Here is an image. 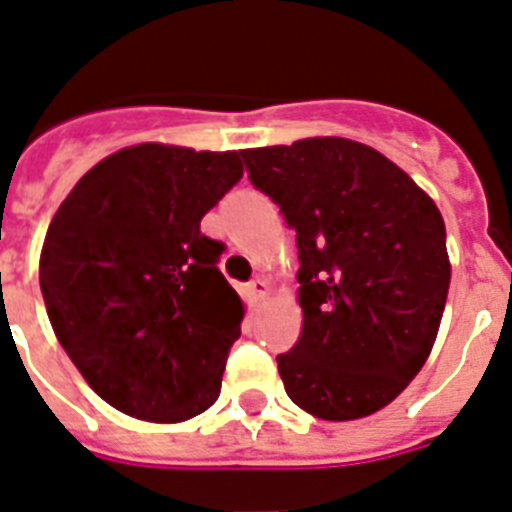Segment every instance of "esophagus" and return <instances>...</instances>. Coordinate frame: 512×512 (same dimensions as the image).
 Returning <instances> with one entry per match:
<instances>
[{
  "label": "esophagus",
  "mask_w": 512,
  "mask_h": 512,
  "mask_svg": "<svg viewBox=\"0 0 512 512\" xmlns=\"http://www.w3.org/2000/svg\"><path fill=\"white\" fill-rule=\"evenodd\" d=\"M268 294H270V286L268 281H263V278H255V281H249L247 284V297L252 299V302H263Z\"/></svg>",
  "instance_id": "1"
}]
</instances>
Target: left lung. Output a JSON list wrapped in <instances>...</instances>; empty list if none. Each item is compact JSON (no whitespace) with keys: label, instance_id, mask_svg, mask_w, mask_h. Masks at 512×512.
Listing matches in <instances>:
<instances>
[{"label":"left lung","instance_id":"8db88e82","mask_svg":"<svg viewBox=\"0 0 512 512\" xmlns=\"http://www.w3.org/2000/svg\"><path fill=\"white\" fill-rule=\"evenodd\" d=\"M242 157L297 231L302 334L278 355L286 394L323 421L373 415L439 334L452 273L439 207L400 165L342 136Z\"/></svg>","mask_w":512,"mask_h":512}]
</instances>
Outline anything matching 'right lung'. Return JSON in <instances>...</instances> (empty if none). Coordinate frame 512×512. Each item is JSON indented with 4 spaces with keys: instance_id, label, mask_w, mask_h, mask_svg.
Here are the masks:
<instances>
[{
    "instance_id": "1",
    "label": "right lung",
    "mask_w": 512,
    "mask_h": 512,
    "mask_svg": "<svg viewBox=\"0 0 512 512\" xmlns=\"http://www.w3.org/2000/svg\"><path fill=\"white\" fill-rule=\"evenodd\" d=\"M239 152L144 141L97 162L57 207L39 284L57 342L120 413L181 423L218 400L244 302L199 223Z\"/></svg>"
}]
</instances>
